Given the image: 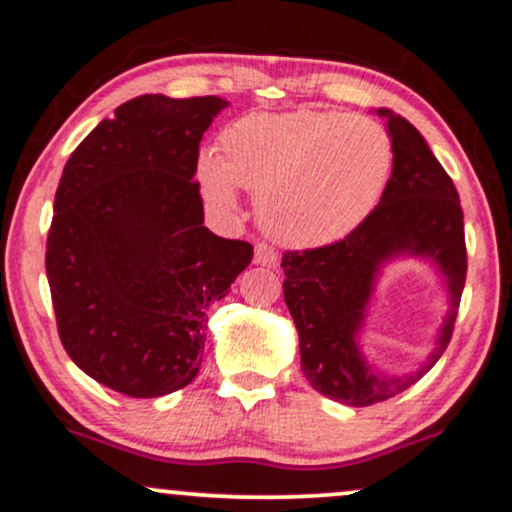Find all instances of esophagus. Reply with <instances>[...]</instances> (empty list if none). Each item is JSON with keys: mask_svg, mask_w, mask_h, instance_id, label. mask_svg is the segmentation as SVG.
Instances as JSON below:
<instances>
[{"mask_svg": "<svg viewBox=\"0 0 512 512\" xmlns=\"http://www.w3.org/2000/svg\"><path fill=\"white\" fill-rule=\"evenodd\" d=\"M276 262H279V255H276V250L272 248V245H267V243L255 245V264L272 269V267H276Z\"/></svg>", "mask_w": 512, "mask_h": 512, "instance_id": "1", "label": "esophagus"}]
</instances>
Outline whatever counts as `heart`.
I'll use <instances>...</instances> for the list:
<instances>
[{"instance_id": "b5f03b06", "label": "heart", "mask_w": 512, "mask_h": 512, "mask_svg": "<svg viewBox=\"0 0 512 512\" xmlns=\"http://www.w3.org/2000/svg\"><path fill=\"white\" fill-rule=\"evenodd\" d=\"M390 170V137L373 120L296 110L228 125L221 158L204 151L197 180L216 209H236L238 185L257 195V219L269 236L320 248L349 236L375 209Z\"/></svg>"}]
</instances>
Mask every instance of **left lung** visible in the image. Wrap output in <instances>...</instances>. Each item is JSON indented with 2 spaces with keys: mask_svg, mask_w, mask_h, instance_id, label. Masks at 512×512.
<instances>
[{
  "mask_svg": "<svg viewBox=\"0 0 512 512\" xmlns=\"http://www.w3.org/2000/svg\"><path fill=\"white\" fill-rule=\"evenodd\" d=\"M375 113L387 122L392 142V175L380 204L339 243L281 257L305 378L346 407L397 397L436 366L450 344L467 279L462 207L450 175L409 120L390 108ZM399 256L431 261L449 286L451 308L427 361L411 374L387 376L362 356L360 332L382 267Z\"/></svg>",
  "mask_w": 512,
  "mask_h": 512,
  "instance_id": "left-lung-1",
  "label": "left lung"
}]
</instances>
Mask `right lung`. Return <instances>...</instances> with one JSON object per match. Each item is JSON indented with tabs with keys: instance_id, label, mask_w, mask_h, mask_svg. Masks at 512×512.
Masks as SVG:
<instances>
[{
	"instance_id": "add662e5",
	"label": "right lung",
	"mask_w": 512,
	"mask_h": 512,
	"mask_svg": "<svg viewBox=\"0 0 512 512\" xmlns=\"http://www.w3.org/2000/svg\"><path fill=\"white\" fill-rule=\"evenodd\" d=\"M228 101L146 93L62 170L45 272L72 361L127 397H163L202 366L207 308L252 260L204 226L199 142Z\"/></svg>"
}]
</instances>
